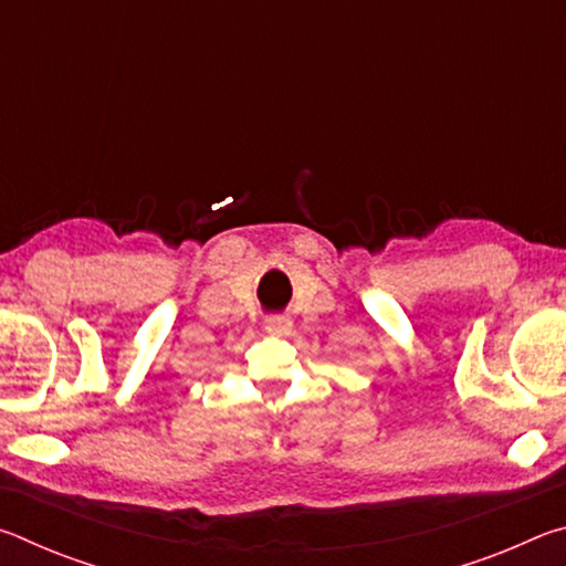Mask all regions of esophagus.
Segmentation results:
<instances>
[{
  "label": "esophagus",
  "mask_w": 566,
  "mask_h": 566,
  "mask_svg": "<svg viewBox=\"0 0 566 566\" xmlns=\"http://www.w3.org/2000/svg\"><path fill=\"white\" fill-rule=\"evenodd\" d=\"M264 327L270 332H286L290 329V319H286L284 314H270V317L264 319Z\"/></svg>",
  "instance_id": "obj_1"
}]
</instances>
